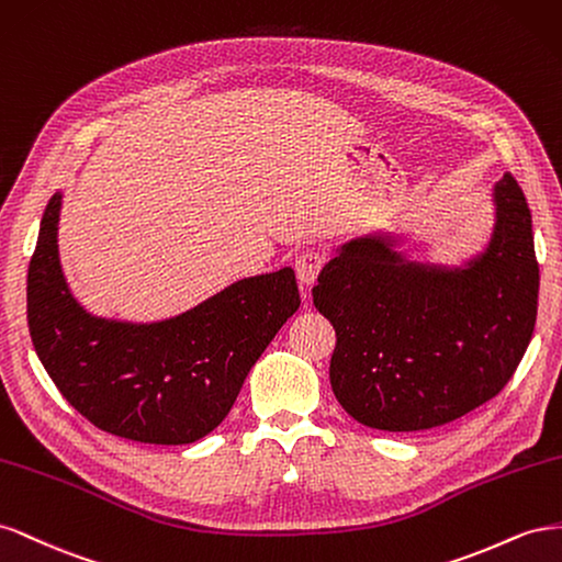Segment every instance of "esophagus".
<instances>
[{
  "instance_id": "1",
  "label": "esophagus",
  "mask_w": 562,
  "mask_h": 562,
  "mask_svg": "<svg viewBox=\"0 0 562 562\" xmlns=\"http://www.w3.org/2000/svg\"><path fill=\"white\" fill-rule=\"evenodd\" d=\"M323 263H325V256L319 251H313V249L301 251L296 256V261H294V270H296L299 282L311 286L317 280L319 270H323Z\"/></svg>"
}]
</instances>
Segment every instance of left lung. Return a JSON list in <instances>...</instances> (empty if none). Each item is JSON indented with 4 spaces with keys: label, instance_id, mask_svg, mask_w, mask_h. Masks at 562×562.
Segmentation results:
<instances>
[{
    "label": "left lung",
    "instance_id": "1",
    "mask_svg": "<svg viewBox=\"0 0 562 562\" xmlns=\"http://www.w3.org/2000/svg\"><path fill=\"white\" fill-rule=\"evenodd\" d=\"M487 245L457 266L416 261L403 239H350L319 270L313 303L336 329L341 407L376 430L450 424L499 393L537 323L532 214L518 181L492 186Z\"/></svg>",
    "mask_w": 562,
    "mask_h": 562
}]
</instances>
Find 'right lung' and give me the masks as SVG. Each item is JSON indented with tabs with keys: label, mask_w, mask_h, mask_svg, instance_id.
Wrapping results in <instances>:
<instances>
[{
	"label": "right lung",
	"mask_w": 562,
	"mask_h": 562,
	"mask_svg": "<svg viewBox=\"0 0 562 562\" xmlns=\"http://www.w3.org/2000/svg\"><path fill=\"white\" fill-rule=\"evenodd\" d=\"M54 192L27 270V325L46 374L68 403L112 436L188 445L231 412L280 327L299 311L294 270L243 278L153 323L103 317L72 294L60 266Z\"/></svg>",
	"instance_id": "right-lung-1"
}]
</instances>
